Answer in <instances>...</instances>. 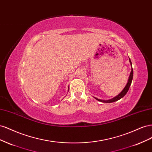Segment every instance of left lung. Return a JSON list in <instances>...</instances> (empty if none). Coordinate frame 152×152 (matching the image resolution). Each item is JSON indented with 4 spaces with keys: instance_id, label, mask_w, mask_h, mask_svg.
<instances>
[{
    "instance_id": "8db88e82",
    "label": "left lung",
    "mask_w": 152,
    "mask_h": 152,
    "mask_svg": "<svg viewBox=\"0 0 152 152\" xmlns=\"http://www.w3.org/2000/svg\"><path fill=\"white\" fill-rule=\"evenodd\" d=\"M129 62H130V64H131V72L130 73L129 77V79H128V81H127V83L126 86H125V87H124V89L117 96H116L115 97L113 98L112 99H108V100H103V99H98L97 98L94 97L96 99H97L98 101H99V102H103V103H113V102H117V101L121 99L122 98H123L124 96L126 94V93H127V91H129V87L131 86V82H132V78H133V70H132V63H131V61L130 58H129Z\"/></svg>"
}]
</instances>
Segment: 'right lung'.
Here are the masks:
<instances>
[{
  "label": "right lung",
  "instance_id": "1",
  "mask_svg": "<svg viewBox=\"0 0 152 152\" xmlns=\"http://www.w3.org/2000/svg\"><path fill=\"white\" fill-rule=\"evenodd\" d=\"M68 91H69V89H68Z\"/></svg>",
  "mask_w": 152,
  "mask_h": 152
}]
</instances>
